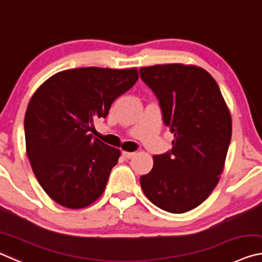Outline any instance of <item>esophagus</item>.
<instances>
[{"mask_svg":"<svg viewBox=\"0 0 262 262\" xmlns=\"http://www.w3.org/2000/svg\"><path fill=\"white\" fill-rule=\"evenodd\" d=\"M135 152H127V151H122V156L125 157L126 159H132L133 157L135 156Z\"/></svg>","mask_w":262,"mask_h":262,"instance_id":"esophagus-1","label":"esophagus"}]
</instances>
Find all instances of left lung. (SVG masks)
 Segmentation results:
<instances>
[{
	"label": "left lung",
	"instance_id": "8db88e82",
	"mask_svg": "<svg viewBox=\"0 0 262 262\" xmlns=\"http://www.w3.org/2000/svg\"><path fill=\"white\" fill-rule=\"evenodd\" d=\"M140 76L174 136L171 150L154 156L141 187L163 210L189 211L209 196L223 171L232 132L227 104L211 75L195 66H151Z\"/></svg>",
	"mask_w": 262,
	"mask_h": 262
}]
</instances>
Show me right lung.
Segmentation results:
<instances>
[{"label":"right lung","instance_id":"obj_1","mask_svg":"<svg viewBox=\"0 0 262 262\" xmlns=\"http://www.w3.org/2000/svg\"><path fill=\"white\" fill-rule=\"evenodd\" d=\"M135 68L63 70L40 85L24 119L26 152L43 190L59 205L79 209L107 184L120 150L91 134L113 101L134 85Z\"/></svg>","mask_w":262,"mask_h":262}]
</instances>
